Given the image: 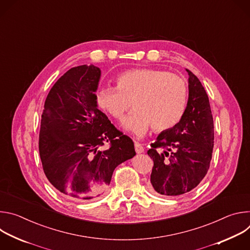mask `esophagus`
Here are the masks:
<instances>
[{
	"label": "esophagus",
	"instance_id": "esophagus-1",
	"mask_svg": "<svg viewBox=\"0 0 250 250\" xmlns=\"http://www.w3.org/2000/svg\"><path fill=\"white\" fill-rule=\"evenodd\" d=\"M134 148H135V152L137 154H140V153H142V152L145 151L144 146H142L140 144H138V142H135V144H134Z\"/></svg>",
	"mask_w": 250,
	"mask_h": 250
}]
</instances>
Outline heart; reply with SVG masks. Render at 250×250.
<instances>
[{"label":"heart","mask_w":250,"mask_h":250,"mask_svg":"<svg viewBox=\"0 0 250 250\" xmlns=\"http://www.w3.org/2000/svg\"><path fill=\"white\" fill-rule=\"evenodd\" d=\"M116 89L97 93L100 108L117 121H122L131 106L134 110L125 120L124 127L137 137L148 128L165 131L179 123L188 102V87L183 78L158 69H132L116 78Z\"/></svg>","instance_id":"b5f03b06"}]
</instances>
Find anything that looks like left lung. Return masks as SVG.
<instances>
[{
	"label": "left lung",
	"instance_id": "8db88e82",
	"mask_svg": "<svg viewBox=\"0 0 250 250\" xmlns=\"http://www.w3.org/2000/svg\"><path fill=\"white\" fill-rule=\"evenodd\" d=\"M189 98L185 113L172 128L162 131L147 154L153 159L150 191L179 196L196 188L204 179L213 148V120L208 97L190 70Z\"/></svg>",
	"mask_w": 250,
	"mask_h": 250
}]
</instances>
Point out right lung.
Segmentation results:
<instances>
[{
  "label": "right lung",
  "mask_w": 250,
  "mask_h": 250,
  "mask_svg": "<svg viewBox=\"0 0 250 250\" xmlns=\"http://www.w3.org/2000/svg\"><path fill=\"white\" fill-rule=\"evenodd\" d=\"M100 68H71L49 91L42 115L39 148L48 181L63 195L87 201L109 186L118 165L135 155L130 137L98 109ZM104 142L110 147L99 150Z\"/></svg>",
  "instance_id": "add662e5"
}]
</instances>
